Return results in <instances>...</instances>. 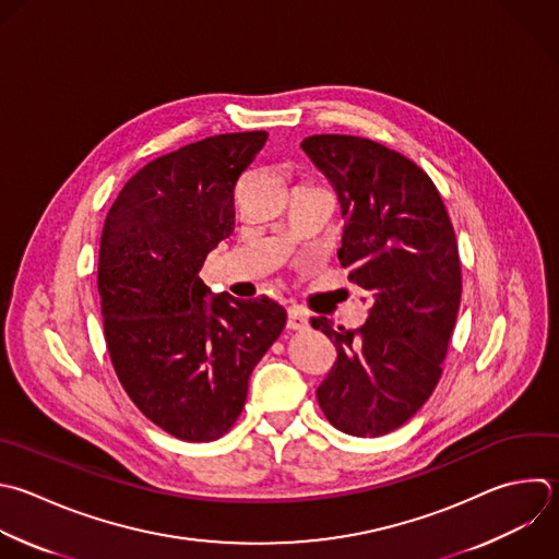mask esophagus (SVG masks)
<instances>
[{"instance_id": "obj_1", "label": "esophagus", "mask_w": 559, "mask_h": 559, "mask_svg": "<svg viewBox=\"0 0 559 559\" xmlns=\"http://www.w3.org/2000/svg\"><path fill=\"white\" fill-rule=\"evenodd\" d=\"M286 328L288 330H295V332H301L308 328V314L299 308H290L288 310V321H286Z\"/></svg>"}]
</instances>
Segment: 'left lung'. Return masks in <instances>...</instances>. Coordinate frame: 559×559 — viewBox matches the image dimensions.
Returning a JSON list of instances; mask_svg holds the SVG:
<instances>
[{"label": "left lung", "instance_id": "1", "mask_svg": "<svg viewBox=\"0 0 559 559\" xmlns=\"http://www.w3.org/2000/svg\"><path fill=\"white\" fill-rule=\"evenodd\" d=\"M301 148L338 194V260L371 299L358 330L310 319L336 347L317 400L341 432L380 437L408 421L441 378L461 301L454 229L430 177L404 155L354 135H312Z\"/></svg>", "mask_w": 559, "mask_h": 559}]
</instances>
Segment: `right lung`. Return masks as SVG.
<instances>
[{
    "label": "right lung",
    "instance_id": "right-lung-1",
    "mask_svg": "<svg viewBox=\"0 0 559 559\" xmlns=\"http://www.w3.org/2000/svg\"><path fill=\"white\" fill-rule=\"evenodd\" d=\"M266 131L188 144L138 170L111 205L98 260L107 349L133 404L183 441H214L242 413L249 376L286 325L269 297L199 277L234 231V190Z\"/></svg>",
    "mask_w": 559,
    "mask_h": 559
}]
</instances>
